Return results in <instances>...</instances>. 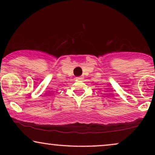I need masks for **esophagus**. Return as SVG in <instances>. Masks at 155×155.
I'll list each match as a JSON object with an SVG mask.
<instances>
[{"label": "esophagus", "mask_w": 155, "mask_h": 155, "mask_svg": "<svg viewBox=\"0 0 155 155\" xmlns=\"http://www.w3.org/2000/svg\"><path fill=\"white\" fill-rule=\"evenodd\" d=\"M76 79L81 80V77H76Z\"/></svg>", "instance_id": "1"}]
</instances>
